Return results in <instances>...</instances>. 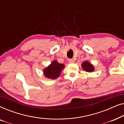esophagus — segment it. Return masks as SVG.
<instances>
[{
    "instance_id": "esophagus-1",
    "label": "esophagus",
    "mask_w": 124,
    "mask_h": 124,
    "mask_svg": "<svg viewBox=\"0 0 124 124\" xmlns=\"http://www.w3.org/2000/svg\"><path fill=\"white\" fill-rule=\"evenodd\" d=\"M68 62H70V63H72V62H74V60L73 59H68Z\"/></svg>"
}]
</instances>
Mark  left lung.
Wrapping results in <instances>:
<instances>
[{
	"mask_svg": "<svg viewBox=\"0 0 124 124\" xmlns=\"http://www.w3.org/2000/svg\"><path fill=\"white\" fill-rule=\"evenodd\" d=\"M82 67L85 70L88 72H92L94 70L93 65L87 61L83 62L82 64Z\"/></svg>",
	"mask_w": 124,
	"mask_h": 124,
	"instance_id": "left-lung-1",
	"label": "left lung"
}]
</instances>
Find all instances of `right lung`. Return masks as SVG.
Instances as JSON below:
<instances>
[{"label": "right lung", "instance_id": "1", "mask_svg": "<svg viewBox=\"0 0 124 124\" xmlns=\"http://www.w3.org/2000/svg\"><path fill=\"white\" fill-rule=\"evenodd\" d=\"M63 68V64L59 63L57 61H54L48 67L44 69V74L48 78L56 79L60 75Z\"/></svg>", "mask_w": 124, "mask_h": 124}]
</instances>
